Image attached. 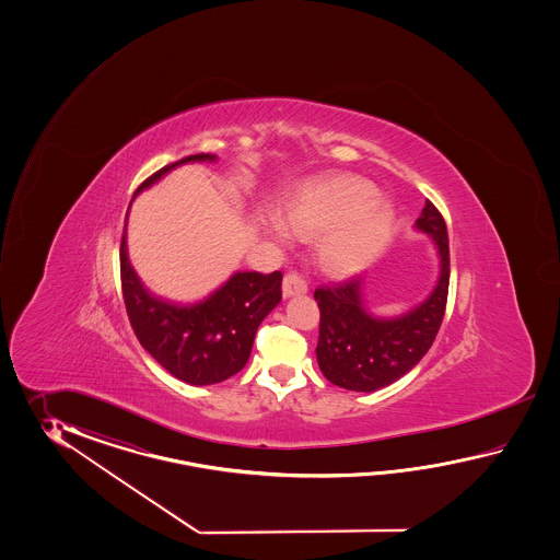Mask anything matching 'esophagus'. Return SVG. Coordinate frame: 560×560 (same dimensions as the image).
I'll return each instance as SVG.
<instances>
[{"instance_id": "esophagus-1", "label": "esophagus", "mask_w": 560, "mask_h": 560, "mask_svg": "<svg viewBox=\"0 0 560 560\" xmlns=\"http://www.w3.org/2000/svg\"><path fill=\"white\" fill-rule=\"evenodd\" d=\"M282 292H284V298L302 296L308 292V284L298 272H288L282 282Z\"/></svg>"}]
</instances>
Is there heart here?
<instances>
[{
  "mask_svg": "<svg viewBox=\"0 0 560 560\" xmlns=\"http://www.w3.org/2000/svg\"><path fill=\"white\" fill-rule=\"evenodd\" d=\"M376 196V186L358 176L314 182L288 203L285 226L302 238L326 231L318 248L322 266L330 275H357L381 254L393 228V208ZM272 230L284 234L280 224Z\"/></svg>",
  "mask_w": 560,
  "mask_h": 560,
  "instance_id": "b5f03b06",
  "label": "heart"
}]
</instances>
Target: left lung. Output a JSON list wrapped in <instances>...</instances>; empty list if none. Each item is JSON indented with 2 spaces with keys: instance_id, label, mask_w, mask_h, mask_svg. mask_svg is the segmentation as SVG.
<instances>
[{
  "instance_id": "obj_1",
  "label": "left lung",
  "mask_w": 560,
  "mask_h": 560,
  "mask_svg": "<svg viewBox=\"0 0 560 560\" xmlns=\"http://www.w3.org/2000/svg\"><path fill=\"white\" fill-rule=\"evenodd\" d=\"M432 238L441 272L429 296L400 316H376L366 308L364 278H352L314 292L320 308L316 358L328 381L354 393H374L402 378L434 342L446 308L451 258L448 234L434 203H424L415 224Z\"/></svg>"
}]
</instances>
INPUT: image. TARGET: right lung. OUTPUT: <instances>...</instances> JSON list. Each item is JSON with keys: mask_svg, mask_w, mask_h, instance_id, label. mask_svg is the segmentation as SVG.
Returning <instances> with one entry per match:
<instances>
[{"mask_svg": "<svg viewBox=\"0 0 560 560\" xmlns=\"http://www.w3.org/2000/svg\"><path fill=\"white\" fill-rule=\"evenodd\" d=\"M215 160L214 154L188 155L155 172L136 194L152 188L174 167ZM126 226L119 248L121 290L131 328L143 350L174 378L191 386L215 384L234 376L250 358L260 322L282 300V272H234L203 300L178 304L152 294L136 275L128 256Z\"/></svg>", "mask_w": 560, "mask_h": 560, "instance_id": "right-lung-1", "label": "right lung"}]
</instances>
